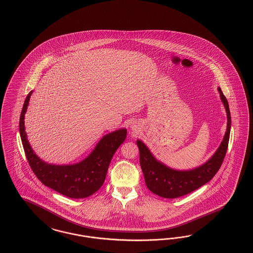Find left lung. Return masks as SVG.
<instances>
[{
    "label": "left lung",
    "mask_w": 253,
    "mask_h": 253,
    "mask_svg": "<svg viewBox=\"0 0 253 253\" xmlns=\"http://www.w3.org/2000/svg\"><path fill=\"white\" fill-rule=\"evenodd\" d=\"M218 90L226 110V131L216 152L204 165L190 170L172 169L158 161L141 140L136 141L139 148L140 166L145 176V182L150 192L164 198L174 199L197 190L217 174L226 154L231 131L229 104L220 87H218Z\"/></svg>",
    "instance_id": "1"
}]
</instances>
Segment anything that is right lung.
Listing matches in <instances>:
<instances>
[{
  "mask_svg": "<svg viewBox=\"0 0 253 253\" xmlns=\"http://www.w3.org/2000/svg\"><path fill=\"white\" fill-rule=\"evenodd\" d=\"M33 91L27 95L19 119V133L28 163L37 178L44 186L70 198H86L97 192L105 182L108 166L116 150L124 142L126 129L109 132L99 141L92 152L75 165L56 166L38 157L27 139L25 113Z\"/></svg>",
  "mask_w": 253,
  "mask_h": 253,
  "instance_id": "right-lung-1",
  "label": "right lung"
}]
</instances>
